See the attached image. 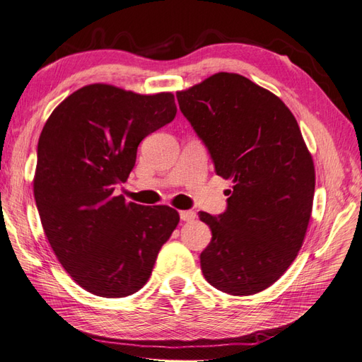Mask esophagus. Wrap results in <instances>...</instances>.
<instances>
[{
  "label": "esophagus",
  "mask_w": 362,
  "mask_h": 362,
  "mask_svg": "<svg viewBox=\"0 0 362 362\" xmlns=\"http://www.w3.org/2000/svg\"><path fill=\"white\" fill-rule=\"evenodd\" d=\"M194 218H196V212L194 211H180V220L192 221Z\"/></svg>",
  "instance_id": "esophagus-1"
}]
</instances>
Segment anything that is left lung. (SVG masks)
<instances>
[{
  "label": "left lung",
  "mask_w": 362,
  "mask_h": 362,
  "mask_svg": "<svg viewBox=\"0 0 362 362\" xmlns=\"http://www.w3.org/2000/svg\"><path fill=\"white\" fill-rule=\"evenodd\" d=\"M175 96L216 173L234 182L223 214H199L212 233L202 272L221 292H262L295 260L312 214L315 168L300 127L280 98L235 73Z\"/></svg>",
  "instance_id": "left-lung-1"
}]
</instances>
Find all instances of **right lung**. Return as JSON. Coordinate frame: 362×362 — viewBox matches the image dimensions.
<instances>
[{"instance_id":"right-lung-1","label":"right lung","mask_w":362,"mask_h":362,"mask_svg":"<svg viewBox=\"0 0 362 362\" xmlns=\"http://www.w3.org/2000/svg\"><path fill=\"white\" fill-rule=\"evenodd\" d=\"M175 113L171 93L137 95L91 84L64 99L42 128L36 208L54 255L90 293L122 298L137 292L179 223V212L170 206H142L116 196L139 144Z\"/></svg>"}]
</instances>
